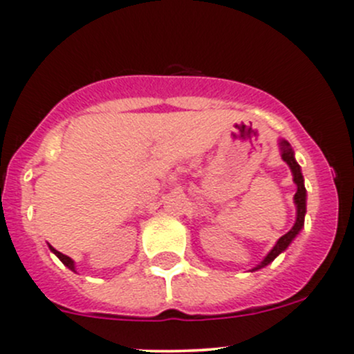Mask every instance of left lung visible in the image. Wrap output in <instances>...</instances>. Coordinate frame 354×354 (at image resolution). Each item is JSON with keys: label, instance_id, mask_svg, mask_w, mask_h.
I'll use <instances>...</instances> for the list:
<instances>
[{"label": "left lung", "instance_id": "obj_1", "mask_svg": "<svg viewBox=\"0 0 354 354\" xmlns=\"http://www.w3.org/2000/svg\"><path fill=\"white\" fill-rule=\"evenodd\" d=\"M279 147H281V157H283L284 162L288 164L289 169H291L292 173V181L296 183V187H298V190H296L295 194V205H296V223L295 226L291 227V230L288 231L284 236H281L279 240H277V243L274 245V248L270 250L269 253H267L266 259L262 260V262L259 263V266L255 267V269L252 270H259L262 269V267L269 266L270 262H272L274 259H276L279 253H283L284 250L288 248L289 245H291V241L295 240L296 234L301 231L303 224H305V214H306V190H305V185H303V174H301V167H299V164L296 162L295 159V152H292L291 145H289L288 140H279Z\"/></svg>", "mask_w": 354, "mask_h": 354}]
</instances>
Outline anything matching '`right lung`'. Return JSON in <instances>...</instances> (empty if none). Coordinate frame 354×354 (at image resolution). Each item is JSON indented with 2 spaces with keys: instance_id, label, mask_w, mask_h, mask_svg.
<instances>
[{
  "instance_id": "obj_1",
  "label": "right lung",
  "mask_w": 354,
  "mask_h": 354,
  "mask_svg": "<svg viewBox=\"0 0 354 354\" xmlns=\"http://www.w3.org/2000/svg\"><path fill=\"white\" fill-rule=\"evenodd\" d=\"M49 248H51V252H53V253H55V255H56V257H58V259H59V260H62V262H63V263H65V266L68 267V269H70V270H73V272H77V270H75V262H73V260H71V259H70V257L63 255V253H62V252H58V250H56V248H53V246H49Z\"/></svg>"
}]
</instances>
